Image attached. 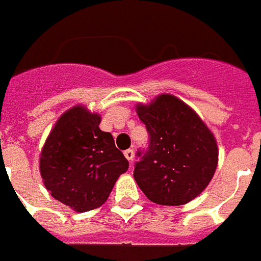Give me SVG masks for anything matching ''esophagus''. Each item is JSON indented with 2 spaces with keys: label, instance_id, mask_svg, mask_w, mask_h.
I'll use <instances>...</instances> for the list:
<instances>
[{
  "label": "esophagus",
  "instance_id": "1",
  "mask_svg": "<svg viewBox=\"0 0 261 261\" xmlns=\"http://www.w3.org/2000/svg\"><path fill=\"white\" fill-rule=\"evenodd\" d=\"M124 156H126L128 162H133L134 160V150L133 149H127V150H124Z\"/></svg>",
  "mask_w": 261,
  "mask_h": 261
}]
</instances>
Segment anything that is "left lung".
<instances>
[{"label":"left lung","instance_id":"1","mask_svg":"<svg viewBox=\"0 0 261 261\" xmlns=\"http://www.w3.org/2000/svg\"><path fill=\"white\" fill-rule=\"evenodd\" d=\"M149 133L146 152H138L134 179L149 200L184 205L208 186L218 166L216 139L200 116L178 97L160 94L137 105Z\"/></svg>","mask_w":261,"mask_h":261}]
</instances>
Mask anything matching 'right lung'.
<instances>
[{
    "mask_svg": "<svg viewBox=\"0 0 261 261\" xmlns=\"http://www.w3.org/2000/svg\"><path fill=\"white\" fill-rule=\"evenodd\" d=\"M99 122L98 113L72 107L56 122L39 157L45 188L76 212L102 205L117 178L128 170L112 134L99 130Z\"/></svg>",
    "mask_w": 261,
    "mask_h": 261,
    "instance_id": "right-lung-1",
    "label": "right lung"
}]
</instances>
